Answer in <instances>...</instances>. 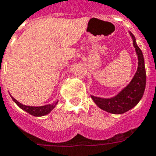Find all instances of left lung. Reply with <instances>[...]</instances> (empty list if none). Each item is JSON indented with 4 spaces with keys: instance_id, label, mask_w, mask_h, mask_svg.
<instances>
[{
    "instance_id": "8db88e82",
    "label": "left lung",
    "mask_w": 156,
    "mask_h": 156,
    "mask_svg": "<svg viewBox=\"0 0 156 156\" xmlns=\"http://www.w3.org/2000/svg\"><path fill=\"white\" fill-rule=\"evenodd\" d=\"M133 41V46L136 50L138 58V67L133 78L128 86L124 87L117 96L112 98H101V97L91 96L93 101L101 110L107 112L119 115L127 112L133 108L140 101L144 94L146 88V69H145L144 57L141 49L136 43V39L133 34L130 33Z\"/></svg>"
}]
</instances>
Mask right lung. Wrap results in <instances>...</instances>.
Masks as SVG:
<instances>
[{
    "mask_svg": "<svg viewBox=\"0 0 156 156\" xmlns=\"http://www.w3.org/2000/svg\"><path fill=\"white\" fill-rule=\"evenodd\" d=\"M11 98L17 104L18 106L20 107L22 110L28 112L31 115H33V116H43V115L49 114L58 103V101H56L51 105H43V106H28V105H24L20 103L13 97H11Z\"/></svg>",
    "mask_w": 156,
    "mask_h": 156,
    "instance_id": "1",
    "label": "right lung"
}]
</instances>
